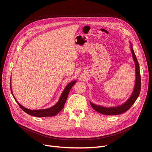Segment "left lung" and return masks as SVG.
I'll return each mask as SVG.
<instances>
[{"label": "left lung", "mask_w": 152, "mask_h": 152, "mask_svg": "<svg viewBox=\"0 0 152 152\" xmlns=\"http://www.w3.org/2000/svg\"><path fill=\"white\" fill-rule=\"evenodd\" d=\"M131 50L132 54V57L134 58L135 65V73H136V80H135V84L134 89L133 93L131 97L128 99L126 103H124L123 105H120L119 107H103L99 105H96L93 104L91 102V107L97 112L106 115H120L122 114L126 111L128 110L134 103L135 100L138 98L141 88V77H140V68L138 61L137 60L136 56H135L132 45L131 47Z\"/></svg>", "instance_id": "1"}]
</instances>
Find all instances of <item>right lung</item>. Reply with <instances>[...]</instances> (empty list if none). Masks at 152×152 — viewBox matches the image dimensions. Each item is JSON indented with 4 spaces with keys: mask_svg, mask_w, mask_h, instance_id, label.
Wrapping results in <instances>:
<instances>
[{
    "mask_svg": "<svg viewBox=\"0 0 152 152\" xmlns=\"http://www.w3.org/2000/svg\"><path fill=\"white\" fill-rule=\"evenodd\" d=\"M76 81H74L73 82L70 83L69 84L67 85V86L65 87V90L63 91L62 92L61 97L58 102V103L54 105L53 107L47 108V109H44V110H29L27 109L25 107H23L21 106L20 103L17 101V100H15L16 102H17L18 105L20 106V107L26 112L27 114L33 116H37V117H47V116H55L56 115H57L60 111L63 108L64 105H65V103L66 101L67 97L68 94L69 92V91L71 90V87L74 86V84L76 83ZM11 92L12 91V88L10 87ZM15 99V97H14Z\"/></svg>",
    "mask_w": 152,
    "mask_h": 152,
    "instance_id": "obj_1",
    "label": "right lung"
}]
</instances>
